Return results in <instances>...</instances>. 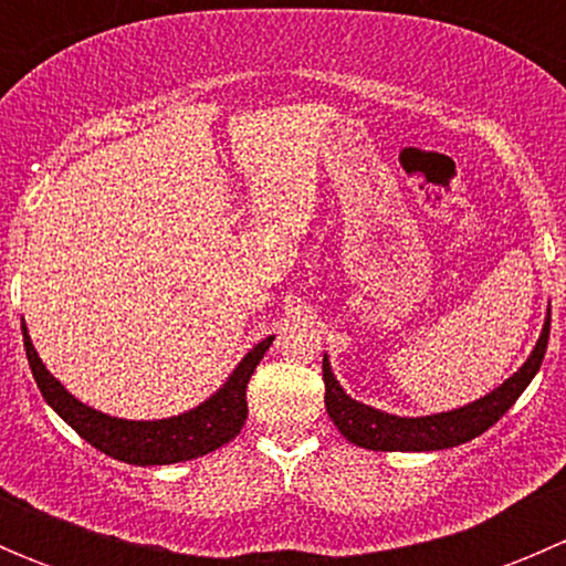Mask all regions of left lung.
Wrapping results in <instances>:
<instances>
[{"label":"left lung","instance_id":"left-lung-1","mask_svg":"<svg viewBox=\"0 0 566 566\" xmlns=\"http://www.w3.org/2000/svg\"><path fill=\"white\" fill-rule=\"evenodd\" d=\"M547 336H551V317H545V325H542V334L536 339L534 350H531L528 361L510 380H504L499 389L484 394L476 402L462 405L458 410L416 416V419L384 413V410H375L347 397L339 380L331 373L328 356H323L325 410H328L331 421L339 427L347 441L361 449H373V452H436V449L460 447V443H468L471 438L490 430L515 405V399L526 391V386L542 367Z\"/></svg>","mask_w":566,"mask_h":566}]
</instances>
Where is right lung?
Masks as SVG:
<instances>
[{
    "mask_svg": "<svg viewBox=\"0 0 566 566\" xmlns=\"http://www.w3.org/2000/svg\"><path fill=\"white\" fill-rule=\"evenodd\" d=\"M21 331H24V347L32 375H35V384L45 402L84 441L93 443L98 452H104L119 462H128V465H169V462H186L216 452L219 447L230 443L241 432L243 421L249 416L247 386L251 375H254L256 364H260V358L265 356V350L273 342V336H265L260 345L251 347L247 356H243V361L235 367V373L227 378V384L193 410L172 416V419L128 421L101 413V410L90 408V405L78 402L73 394H67L65 386L40 361L24 323H21Z\"/></svg>",
    "mask_w": 566,
    "mask_h": 566,
    "instance_id": "obj_1",
    "label": "right lung"
}]
</instances>
